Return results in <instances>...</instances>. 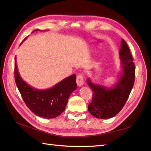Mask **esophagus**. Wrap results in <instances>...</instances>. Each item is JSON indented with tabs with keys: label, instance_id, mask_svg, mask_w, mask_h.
<instances>
[{
	"label": "esophagus",
	"instance_id": "1",
	"mask_svg": "<svg viewBox=\"0 0 151 151\" xmlns=\"http://www.w3.org/2000/svg\"><path fill=\"white\" fill-rule=\"evenodd\" d=\"M76 83L78 86H82L84 84V78L81 74H78L76 76Z\"/></svg>",
	"mask_w": 151,
	"mask_h": 151
}]
</instances>
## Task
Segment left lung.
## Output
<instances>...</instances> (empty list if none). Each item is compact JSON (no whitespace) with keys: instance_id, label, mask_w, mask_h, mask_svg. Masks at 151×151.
I'll list each match as a JSON object with an SVG mask.
<instances>
[{"instance_id":"left-lung-1","label":"left lung","mask_w":151,"mask_h":151,"mask_svg":"<svg viewBox=\"0 0 151 151\" xmlns=\"http://www.w3.org/2000/svg\"><path fill=\"white\" fill-rule=\"evenodd\" d=\"M119 58L121 74L118 81L112 87L93 84L87 79L89 88L92 89L93 99L88 105V111L98 119H109L115 116L125 103L133 88L135 81V65L129 47L123 39L121 40Z\"/></svg>"}]
</instances>
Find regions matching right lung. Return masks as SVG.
<instances>
[{
    "label": "right lung",
    "instance_id": "add662e5",
    "mask_svg": "<svg viewBox=\"0 0 151 151\" xmlns=\"http://www.w3.org/2000/svg\"><path fill=\"white\" fill-rule=\"evenodd\" d=\"M38 30L36 29L33 32ZM14 73L16 85L27 107L35 115L45 119L56 117L62 114L65 110L69 96L77 87L75 74L49 89H38L31 87L19 75L16 56Z\"/></svg>",
    "mask_w": 151,
    "mask_h": 151
}]
</instances>
